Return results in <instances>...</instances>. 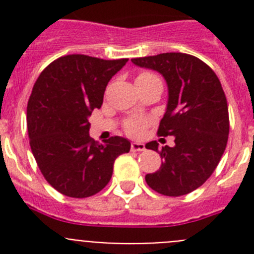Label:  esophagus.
I'll return each instance as SVG.
<instances>
[{"instance_id": "1", "label": "esophagus", "mask_w": 254, "mask_h": 254, "mask_svg": "<svg viewBox=\"0 0 254 254\" xmlns=\"http://www.w3.org/2000/svg\"><path fill=\"white\" fill-rule=\"evenodd\" d=\"M131 150L132 151H143V150H145V145L141 142H132Z\"/></svg>"}]
</instances>
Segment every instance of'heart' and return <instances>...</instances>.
<instances>
[{"label": "heart", "mask_w": 254, "mask_h": 254, "mask_svg": "<svg viewBox=\"0 0 254 254\" xmlns=\"http://www.w3.org/2000/svg\"><path fill=\"white\" fill-rule=\"evenodd\" d=\"M138 80H159L158 76L152 75V73L149 72H142L138 75L137 81ZM147 125V121L143 120V118H131V120L127 121L126 123L125 128L126 132L131 136H140L141 133L143 132L145 127Z\"/></svg>", "instance_id": "heart-1"}]
</instances>
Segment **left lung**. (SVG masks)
I'll use <instances>...</instances> for the list:
<instances>
[{"instance_id": "left-lung-1", "label": "left lung", "mask_w": 254, "mask_h": 254, "mask_svg": "<svg viewBox=\"0 0 254 254\" xmlns=\"http://www.w3.org/2000/svg\"><path fill=\"white\" fill-rule=\"evenodd\" d=\"M132 64L167 81V111L158 134L176 138L174 146L161 149L160 169L146 174V183L164 196L190 193L210 178L228 142V103L220 80L205 62L186 53L133 58ZM146 149L158 151L159 143L151 141Z\"/></svg>"}]
</instances>
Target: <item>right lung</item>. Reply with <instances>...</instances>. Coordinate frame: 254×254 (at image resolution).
<instances>
[{
	"instance_id": "add662e5",
	"label": "right lung",
	"mask_w": 254,
	"mask_h": 254,
	"mask_svg": "<svg viewBox=\"0 0 254 254\" xmlns=\"http://www.w3.org/2000/svg\"><path fill=\"white\" fill-rule=\"evenodd\" d=\"M127 61L64 56L35 81L26 109L31 151L47 182L64 196L100 192L111 181L114 160L131 149L125 137L99 143L89 134V117L102 107L108 82Z\"/></svg>"
}]
</instances>
